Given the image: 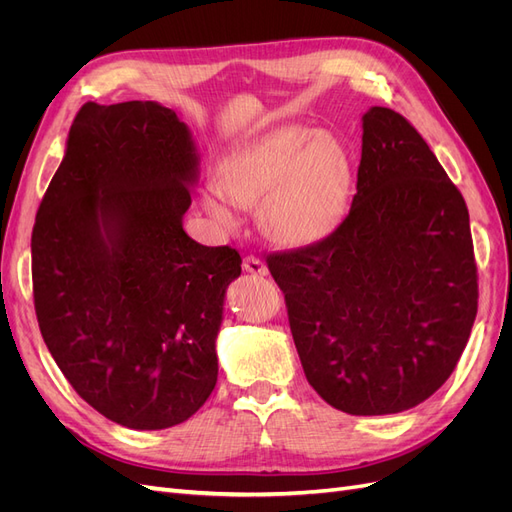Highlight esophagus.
<instances>
[{"mask_svg":"<svg viewBox=\"0 0 512 512\" xmlns=\"http://www.w3.org/2000/svg\"><path fill=\"white\" fill-rule=\"evenodd\" d=\"M243 271H245V273H252V275H267V273H269L265 262H262V260L256 258V256H245V258H243Z\"/></svg>","mask_w":512,"mask_h":512,"instance_id":"esophagus-1","label":"esophagus"}]
</instances>
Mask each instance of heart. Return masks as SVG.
Listing matches in <instances>:
<instances>
[{
    "mask_svg": "<svg viewBox=\"0 0 512 512\" xmlns=\"http://www.w3.org/2000/svg\"><path fill=\"white\" fill-rule=\"evenodd\" d=\"M215 188L228 203L258 205L260 228L271 241L305 247L327 239L344 220L352 160L331 132L286 126L228 151L215 168ZM205 209L220 224H235L220 198L207 196Z\"/></svg>",
    "mask_w": 512,
    "mask_h": 512,
    "instance_id": "b5f03b06",
    "label": "heart"
}]
</instances>
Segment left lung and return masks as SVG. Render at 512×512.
I'll return each instance as SVG.
<instances>
[{
	"label": "left lung",
	"mask_w": 512,
	"mask_h": 512,
	"mask_svg": "<svg viewBox=\"0 0 512 512\" xmlns=\"http://www.w3.org/2000/svg\"><path fill=\"white\" fill-rule=\"evenodd\" d=\"M307 382L329 406L378 416L436 393L478 307L466 200L410 121L363 115L346 220L327 239L269 254Z\"/></svg>",
	"instance_id": "1"
}]
</instances>
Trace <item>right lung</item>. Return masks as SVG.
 <instances>
[{
	"instance_id": "obj_1",
	"label": "right lung",
	"mask_w": 512,
	"mask_h": 512,
	"mask_svg": "<svg viewBox=\"0 0 512 512\" xmlns=\"http://www.w3.org/2000/svg\"><path fill=\"white\" fill-rule=\"evenodd\" d=\"M190 128L158 102H87L32 232L44 344L91 408L130 429L179 425L218 382L228 245L183 230L198 181Z\"/></svg>"
}]
</instances>
